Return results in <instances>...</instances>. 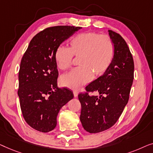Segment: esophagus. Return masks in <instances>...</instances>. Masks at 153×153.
<instances>
[{"instance_id":"esophagus-1","label":"esophagus","mask_w":153,"mask_h":153,"mask_svg":"<svg viewBox=\"0 0 153 153\" xmlns=\"http://www.w3.org/2000/svg\"><path fill=\"white\" fill-rule=\"evenodd\" d=\"M74 95L75 97H77V96H78V92H77V91H74Z\"/></svg>"}]
</instances>
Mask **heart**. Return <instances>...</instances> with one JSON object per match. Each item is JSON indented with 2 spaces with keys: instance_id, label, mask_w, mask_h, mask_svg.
<instances>
[{
  "instance_id": "obj_1",
  "label": "heart",
  "mask_w": 153,
  "mask_h": 153,
  "mask_svg": "<svg viewBox=\"0 0 153 153\" xmlns=\"http://www.w3.org/2000/svg\"><path fill=\"white\" fill-rule=\"evenodd\" d=\"M69 46V48L63 46L58 47L55 60L57 68L65 71L71 66L74 56L79 57V67L60 78L62 86L71 89L78 90L89 82L93 76H102L113 60L114 46L107 34L95 32L79 34L71 39Z\"/></svg>"
}]
</instances>
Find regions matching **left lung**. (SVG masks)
<instances>
[{
  "label": "left lung",
  "mask_w": 153,
  "mask_h": 153,
  "mask_svg": "<svg viewBox=\"0 0 153 153\" xmlns=\"http://www.w3.org/2000/svg\"><path fill=\"white\" fill-rule=\"evenodd\" d=\"M114 46L113 60L108 70L85 87L87 92L78 95L81 103L79 119L84 129L98 133L114 125L129 100L134 79V60L124 39L109 30ZM97 91L100 96H89Z\"/></svg>",
  "instance_id": "8db88e82"
}]
</instances>
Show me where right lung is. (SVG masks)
<instances>
[{"instance_id": "obj_1", "label": "right lung", "mask_w": 153, "mask_h": 153, "mask_svg": "<svg viewBox=\"0 0 153 153\" xmlns=\"http://www.w3.org/2000/svg\"><path fill=\"white\" fill-rule=\"evenodd\" d=\"M81 28L68 25L47 27L32 39L21 59L18 95L23 117L34 130H53L60 109L74 98L71 90L57 87L55 53L64 41Z\"/></svg>"}]
</instances>
